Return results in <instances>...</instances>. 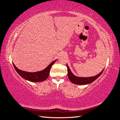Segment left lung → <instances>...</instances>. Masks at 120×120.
<instances>
[{
	"mask_svg": "<svg viewBox=\"0 0 120 120\" xmlns=\"http://www.w3.org/2000/svg\"><path fill=\"white\" fill-rule=\"evenodd\" d=\"M67 71H68V76L69 79V80L71 81L72 83L76 84V85H87L93 82H94L95 79H98L99 77L103 72L104 70V69L101 72L95 75L94 76L91 77H88V78H82V77H79L75 76L74 74L72 73L71 71L70 70V68H69L68 65L67 64Z\"/></svg>",
	"mask_w": 120,
	"mask_h": 120,
	"instance_id": "obj_1",
	"label": "left lung"
}]
</instances>
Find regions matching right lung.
<instances>
[{"instance_id":"right-lung-1","label":"right lung","mask_w":120,"mask_h":120,"mask_svg":"<svg viewBox=\"0 0 120 120\" xmlns=\"http://www.w3.org/2000/svg\"><path fill=\"white\" fill-rule=\"evenodd\" d=\"M56 61V60L53 61L44 70L34 72H29L21 70L16 67L13 63V64L15 70L23 79L32 82H40L45 81L48 78L50 69H51L52 66L54 64Z\"/></svg>"}]
</instances>
